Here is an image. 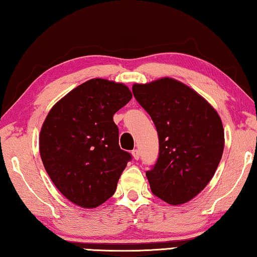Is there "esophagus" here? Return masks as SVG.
<instances>
[{"instance_id": "obj_1", "label": "esophagus", "mask_w": 257, "mask_h": 257, "mask_svg": "<svg viewBox=\"0 0 257 257\" xmlns=\"http://www.w3.org/2000/svg\"><path fill=\"white\" fill-rule=\"evenodd\" d=\"M132 156H133V158H134V159L138 160L139 158H140V151H139L138 149L133 150V151H132Z\"/></svg>"}]
</instances>
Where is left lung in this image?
<instances>
[{
	"label": "left lung",
	"mask_w": 257,
	"mask_h": 257,
	"mask_svg": "<svg viewBox=\"0 0 257 257\" xmlns=\"http://www.w3.org/2000/svg\"><path fill=\"white\" fill-rule=\"evenodd\" d=\"M132 91L158 132V159L146 173L151 192L168 204L186 203L204 190L221 160L220 116L203 97L172 78L136 83Z\"/></svg>",
	"instance_id": "left-lung-1"
}]
</instances>
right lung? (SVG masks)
Masks as SVG:
<instances>
[{
  "instance_id": "add662e5",
  "label": "right lung",
  "mask_w": 257,
  "mask_h": 257,
  "mask_svg": "<svg viewBox=\"0 0 257 257\" xmlns=\"http://www.w3.org/2000/svg\"><path fill=\"white\" fill-rule=\"evenodd\" d=\"M132 98L123 83L91 79L49 110L39 151L49 178L67 200L97 208L112 196L132 156L118 145L112 116Z\"/></svg>"
}]
</instances>
